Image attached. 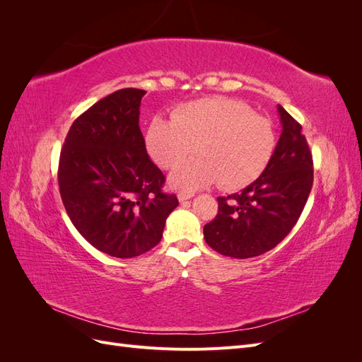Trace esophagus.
<instances>
[{
    "instance_id": "34e87169",
    "label": "esophagus",
    "mask_w": 362,
    "mask_h": 362,
    "mask_svg": "<svg viewBox=\"0 0 362 362\" xmlns=\"http://www.w3.org/2000/svg\"><path fill=\"white\" fill-rule=\"evenodd\" d=\"M190 198H193V193L192 192H180L178 193V201L180 202H184V201H187Z\"/></svg>"
}]
</instances>
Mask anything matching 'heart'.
Wrapping results in <instances>:
<instances>
[{"label":"heart","mask_w":362,"mask_h":362,"mask_svg":"<svg viewBox=\"0 0 362 362\" xmlns=\"http://www.w3.org/2000/svg\"><path fill=\"white\" fill-rule=\"evenodd\" d=\"M146 149L164 169H173V187L192 192L214 182L223 189H243L267 168L276 146L272 120L252 113L242 101L210 96L178 107L172 119L154 117L146 129Z\"/></svg>","instance_id":"obj_1"}]
</instances>
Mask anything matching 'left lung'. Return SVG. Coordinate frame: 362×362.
I'll return each instance as SVG.
<instances>
[{"label":"left lung","mask_w":362,"mask_h":362,"mask_svg":"<svg viewBox=\"0 0 362 362\" xmlns=\"http://www.w3.org/2000/svg\"><path fill=\"white\" fill-rule=\"evenodd\" d=\"M282 133L267 168L240 193L217 198L218 211L204 226L206 245L231 258H252L288 235L313 187V156L302 127L281 105Z\"/></svg>","instance_id":"left-lung-1"}]
</instances>
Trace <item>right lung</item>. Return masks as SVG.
I'll use <instances>...</instances> for the list:
<instances>
[{
    "mask_svg": "<svg viewBox=\"0 0 362 362\" xmlns=\"http://www.w3.org/2000/svg\"><path fill=\"white\" fill-rule=\"evenodd\" d=\"M146 92L120 89L103 98L69 128L59 161V187L71 222L98 250L133 258L160 243L178 206L151 161L139 127Z\"/></svg>",
    "mask_w": 362,
    "mask_h": 362,
    "instance_id": "right-lung-1",
    "label": "right lung"
}]
</instances>
